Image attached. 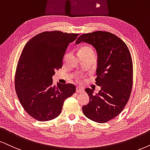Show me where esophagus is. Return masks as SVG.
I'll use <instances>...</instances> for the list:
<instances>
[{"label": "esophagus", "mask_w": 150, "mask_h": 150, "mask_svg": "<svg viewBox=\"0 0 150 150\" xmlns=\"http://www.w3.org/2000/svg\"><path fill=\"white\" fill-rule=\"evenodd\" d=\"M76 91L77 93H80L84 91V89H83L82 88H81V87L78 86V87H77V88H76Z\"/></svg>", "instance_id": "obj_1"}]
</instances>
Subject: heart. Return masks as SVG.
<instances>
[{"mask_svg":"<svg viewBox=\"0 0 150 150\" xmlns=\"http://www.w3.org/2000/svg\"><path fill=\"white\" fill-rule=\"evenodd\" d=\"M93 52V49L91 48V47L87 46V45L82 46L79 50V52Z\"/></svg>","mask_w":150,"mask_h":150,"instance_id":"1","label":"heart"}]
</instances>
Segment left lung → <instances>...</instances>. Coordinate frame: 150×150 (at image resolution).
<instances>
[{"label": "left lung", "mask_w": 150, "mask_h": 150, "mask_svg": "<svg viewBox=\"0 0 150 150\" xmlns=\"http://www.w3.org/2000/svg\"><path fill=\"white\" fill-rule=\"evenodd\" d=\"M86 42L98 54L96 84L101 87L98 93L86 88L89 102L83 106L85 116L94 122L105 123L122 112L129 99L133 85V64L125 43L111 33L96 31L83 34L76 44Z\"/></svg>", "instance_id": "8db88e82"}]
</instances>
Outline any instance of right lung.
Segmentation results:
<instances>
[{
	"instance_id": "add662e5",
	"label": "right lung",
	"mask_w": 150,
	"mask_h": 150,
	"mask_svg": "<svg viewBox=\"0 0 150 150\" xmlns=\"http://www.w3.org/2000/svg\"><path fill=\"white\" fill-rule=\"evenodd\" d=\"M78 34L44 32L26 43L15 73V90L25 111L39 121L55 118L62 112L64 100L76 91L73 84H52L56 70L70 43Z\"/></svg>"
}]
</instances>
